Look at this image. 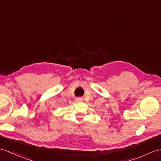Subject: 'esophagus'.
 <instances>
[{"instance_id":"obj_1","label":"esophagus","mask_w":161,"mask_h":161,"mask_svg":"<svg viewBox=\"0 0 161 161\" xmlns=\"http://www.w3.org/2000/svg\"><path fill=\"white\" fill-rule=\"evenodd\" d=\"M76 101L77 102H81V101H83V98H82V97H77V98L76 99Z\"/></svg>"}]
</instances>
